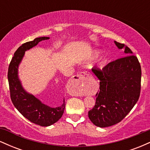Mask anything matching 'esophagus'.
<instances>
[{
	"mask_svg": "<svg viewBox=\"0 0 150 150\" xmlns=\"http://www.w3.org/2000/svg\"><path fill=\"white\" fill-rule=\"evenodd\" d=\"M89 76V73L88 72H82V73H80L79 75H76L75 79V80L76 81L75 83V85H76V87H81V86H82V84H83V81L87 80ZM77 94L79 96L82 95V94L80 92H77Z\"/></svg>",
	"mask_w": 150,
	"mask_h": 150,
	"instance_id": "obj_1",
	"label": "esophagus"
}]
</instances>
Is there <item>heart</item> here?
<instances>
[{
  "label": "heart",
  "instance_id": "obj_1",
  "mask_svg": "<svg viewBox=\"0 0 150 150\" xmlns=\"http://www.w3.org/2000/svg\"><path fill=\"white\" fill-rule=\"evenodd\" d=\"M101 53V52L100 51H99V50H94V51L92 52V56H91L90 60H94L95 59V58H98L99 56H100ZM106 63V60H104L102 62V64H105Z\"/></svg>",
  "mask_w": 150,
  "mask_h": 150
}]
</instances>
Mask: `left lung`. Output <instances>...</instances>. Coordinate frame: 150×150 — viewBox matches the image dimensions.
Masks as SVG:
<instances>
[{"label": "left lung", "instance_id": "obj_1", "mask_svg": "<svg viewBox=\"0 0 150 150\" xmlns=\"http://www.w3.org/2000/svg\"><path fill=\"white\" fill-rule=\"evenodd\" d=\"M125 57L108 63L102 70L92 68L99 80V92L94 108L88 112L93 124L106 128L121 121L138 101L141 88V67L138 59L125 44L115 41Z\"/></svg>", "mask_w": 150, "mask_h": 150}]
</instances>
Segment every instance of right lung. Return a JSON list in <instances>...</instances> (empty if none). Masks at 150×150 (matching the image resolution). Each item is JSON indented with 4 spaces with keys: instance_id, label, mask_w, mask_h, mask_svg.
I'll return each instance as SVG.
<instances>
[{
    "instance_id": "right-lung-1",
    "label": "right lung",
    "mask_w": 150,
    "mask_h": 150,
    "mask_svg": "<svg viewBox=\"0 0 150 150\" xmlns=\"http://www.w3.org/2000/svg\"><path fill=\"white\" fill-rule=\"evenodd\" d=\"M49 39V37H46L36 38L33 41L26 42L20 46L15 51L14 56L10 61L8 73L10 98L15 107L32 123L44 127L53 125L61 118L65 106V99H63L61 106L56 108L44 104L23 88L19 78L18 68L26 51L37 46L41 41ZM58 85L61 87V81H58Z\"/></svg>"
}]
</instances>
